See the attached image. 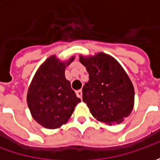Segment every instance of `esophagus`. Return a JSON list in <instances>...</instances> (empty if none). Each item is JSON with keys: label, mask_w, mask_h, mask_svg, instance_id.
<instances>
[{"label": "esophagus", "mask_w": 160, "mask_h": 160, "mask_svg": "<svg viewBox=\"0 0 160 160\" xmlns=\"http://www.w3.org/2000/svg\"><path fill=\"white\" fill-rule=\"evenodd\" d=\"M77 96L78 98H80V99H82V97H83V92H82V90H78L77 91Z\"/></svg>", "instance_id": "esophagus-1"}]
</instances>
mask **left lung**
I'll use <instances>...</instances> for the list:
<instances>
[{
  "label": "left lung",
  "instance_id": "left-lung-1",
  "mask_svg": "<svg viewBox=\"0 0 160 160\" xmlns=\"http://www.w3.org/2000/svg\"><path fill=\"white\" fill-rule=\"evenodd\" d=\"M80 62L89 73L83 87V101L98 121L112 125L120 123L132 112L133 86L123 68L112 57L98 53Z\"/></svg>",
  "mask_w": 160,
  "mask_h": 160
}]
</instances>
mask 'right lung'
<instances>
[{
  "instance_id": "1",
  "label": "right lung",
  "mask_w": 160,
  "mask_h": 160,
  "mask_svg": "<svg viewBox=\"0 0 160 160\" xmlns=\"http://www.w3.org/2000/svg\"><path fill=\"white\" fill-rule=\"evenodd\" d=\"M65 69L66 63L55 56L50 57L37 70L28 89V108L34 119L45 128L55 129L64 125L81 102L66 79Z\"/></svg>"
}]
</instances>
